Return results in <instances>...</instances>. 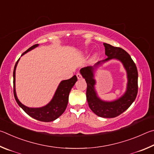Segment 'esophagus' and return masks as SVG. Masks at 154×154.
<instances>
[{
	"mask_svg": "<svg viewBox=\"0 0 154 154\" xmlns=\"http://www.w3.org/2000/svg\"><path fill=\"white\" fill-rule=\"evenodd\" d=\"M76 76H77L78 79H79V80H80V79H82V75L80 74V73H78V74H76Z\"/></svg>",
	"mask_w": 154,
	"mask_h": 154,
	"instance_id": "1",
	"label": "esophagus"
}]
</instances>
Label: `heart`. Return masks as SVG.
I'll list each match as a JSON object with an SVG mask.
<instances>
[{
    "instance_id": "obj_1",
    "label": "heart",
    "mask_w": 154,
    "mask_h": 154,
    "mask_svg": "<svg viewBox=\"0 0 154 154\" xmlns=\"http://www.w3.org/2000/svg\"><path fill=\"white\" fill-rule=\"evenodd\" d=\"M97 58V53H94L93 55L92 56H91V59H90V60H89L90 63H94V62H95V61H96Z\"/></svg>"
}]
</instances>
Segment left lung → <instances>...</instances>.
<instances>
[{"label":"left lung","mask_w":154,"mask_h":154,"mask_svg":"<svg viewBox=\"0 0 154 154\" xmlns=\"http://www.w3.org/2000/svg\"><path fill=\"white\" fill-rule=\"evenodd\" d=\"M103 45L107 58L98 61L93 66L83 67L80 72L87 84V99L91 109L99 117L115 118L126 111L135 100L138 91V72L135 63L126 51L107 43H103ZM112 59H116L123 65L128 75V84L125 93L122 96L114 101L107 102L98 96L95 89L94 74L102 64Z\"/></svg>","instance_id":"obj_1"}]
</instances>
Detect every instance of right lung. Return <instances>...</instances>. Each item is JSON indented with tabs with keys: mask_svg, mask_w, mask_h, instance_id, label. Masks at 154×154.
Returning <instances> with one entry per match:
<instances>
[{
	"mask_svg": "<svg viewBox=\"0 0 154 154\" xmlns=\"http://www.w3.org/2000/svg\"><path fill=\"white\" fill-rule=\"evenodd\" d=\"M38 44L33 45L25 51L21 56L38 47ZM20 59L16 62L14 70H13V90H14L13 93H14L15 99L17 104L27 114L37 120L41 121V122H51L56 120L63 114L66 109L67 103H68L69 92L78 80L76 75H74L68 80L61 81L52 99L46 106L40 107H27L25 105L21 103L19 100L15 91V70Z\"/></svg>",
	"mask_w": 154,
	"mask_h": 154,
	"instance_id": "add662e5",
	"label": "right lung"
}]
</instances>
